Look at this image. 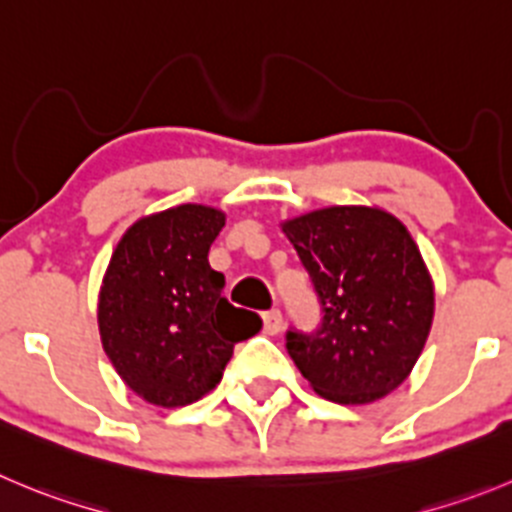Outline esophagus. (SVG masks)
Here are the masks:
<instances>
[{
  "mask_svg": "<svg viewBox=\"0 0 512 512\" xmlns=\"http://www.w3.org/2000/svg\"><path fill=\"white\" fill-rule=\"evenodd\" d=\"M283 313L280 310H267L265 315H262V328H265L267 336H278L280 331H283Z\"/></svg>",
  "mask_w": 512,
  "mask_h": 512,
  "instance_id": "esophagus-1",
  "label": "esophagus"
}]
</instances>
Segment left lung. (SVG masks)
Instances as JSON below:
<instances>
[{
	"label": "left lung",
	"instance_id": "8db88e82",
	"mask_svg": "<svg viewBox=\"0 0 512 512\" xmlns=\"http://www.w3.org/2000/svg\"><path fill=\"white\" fill-rule=\"evenodd\" d=\"M323 308L288 353L315 394L371 404L412 374L434 318V283L412 234L379 207H326L280 222Z\"/></svg>",
	"mask_w": 512,
	"mask_h": 512
}]
</instances>
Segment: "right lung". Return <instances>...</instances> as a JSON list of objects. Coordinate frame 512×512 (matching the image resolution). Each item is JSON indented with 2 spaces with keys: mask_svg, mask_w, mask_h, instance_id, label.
Returning <instances> with one entry per match:
<instances>
[{
  "mask_svg": "<svg viewBox=\"0 0 512 512\" xmlns=\"http://www.w3.org/2000/svg\"><path fill=\"white\" fill-rule=\"evenodd\" d=\"M227 214L179 204L136 219L113 250L98 295L105 356L123 384L154 407L194 404L219 384L234 343L255 336L260 315L222 298L209 247Z\"/></svg>",
  "mask_w": 512,
  "mask_h": 512,
  "instance_id": "add662e5",
  "label": "right lung"
}]
</instances>
